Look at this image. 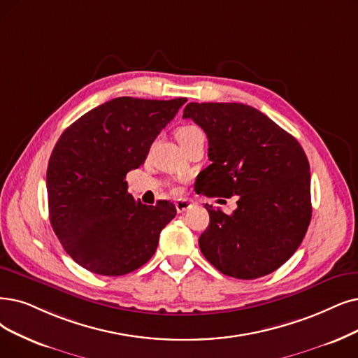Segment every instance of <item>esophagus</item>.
<instances>
[{
	"label": "esophagus",
	"mask_w": 358,
	"mask_h": 358,
	"mask_svg": "<svg viewBox=\"0 0 358 358\" xmlns=\"http://www.w3.org/2000/svg\"><path fill=\"white\" fill-rule=\"evenodd\" d=\"M178 213H185L187 210H189L192 207V204L188 201V199H178L175 203Z\"/></svg>",
	"instance_id": "34e87169"
}]
</instances>
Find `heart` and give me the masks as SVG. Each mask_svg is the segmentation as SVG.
Segmentation results:
<instances>
[{
    "mask_svg": "<svg viewBox=\"0 0 358 358\" xmlns=\"http://www.w3.org/2000/svg\"><path fill=\"white\" fill-rule=\"evenodd\" d=\"M198 136H204L203 131L199 129V127L194 126V124H185V126H180L179 129L176 131V139L180 145H183L185 142H188L194 138H198Z\"/></svg>",
    "mask_w": 358,
    "mask_h": 358,
    "instance_id": "b5f03b06",
    "label": "heart"
}]
</instances>
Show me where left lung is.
Listing matches in <instances>:
<instances>
[{
    "label": "left lung",
    "instance_id": "1",
    "mask_svg": "<svg viewBox=\"0 0 358 358\" xmlns=\"http://www.w3.org/2000/svg\"><path fill=\"white\" fill-rule=\"evenodd\" d=\"M183 117L208 138L211 164L196 176V194L236 196L238 204L232 214L206 204L210 223L198 239L199 250L226 276L271 273L296 251L311 220L310 164L303 147L247 104L189 103Z\"/></svg>",
    "mask_w": 358,
    "mask_h": 358
}]
</instances>
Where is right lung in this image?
<instances>
[{"label": "right lung", "mask_w": 358, "mask_h": 358, "mask_svg": "<svg viewBox=\"0 0 358 358\" xmlns=\"http://www.w3.org/2000/svg\"><path fill=\"white\" fill-rule=\"evenodd\" d=\"M187 98H114L83 114L57 141L47 169L50 222L66 252L103 276H122L154 255L173 203L145 206L127 192V171Z\"/></svg>", "instance_id": "right-lung-1"}]
</instances>
